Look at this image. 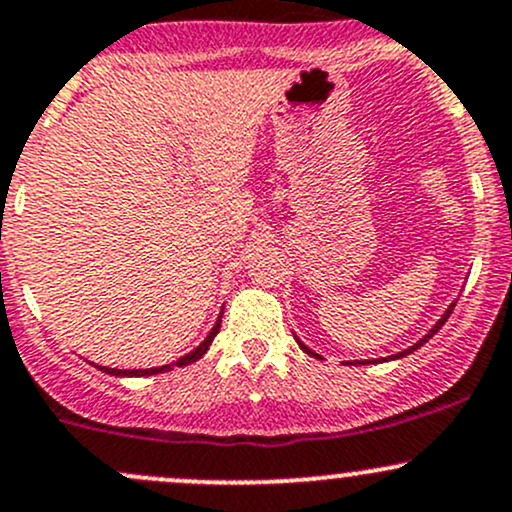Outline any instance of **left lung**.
<instances>
[{"mask_svg": "<svg viewBox=\"0 0 512 512\" xmlns=\"http://www.w3.org/2000/svg\"><path fill=\"white\" fill-rule=\"evenodd\" d=\"M452 308H454V306H449V308H447V313H445V316H442V318H440V323H435V328H432V330H430V333H428V335H425V338H423V340H420V342H415V345H413V347H408V350L398 352V355H393V357H406V355H411V352H413V350H418V347H420V345H425V342H428V340L432 338V335H435V333H437V330H440V328H442V325H445V320L449 318V313H452ZM299 345H301V350H303V352H308V355L318 357V355H316V352H313V350H308V347H306V345H303V342H299ZM393 357H391V359H393ZM318 359H320V357H318ZM359 364H362V362H359Z\"/></svg>", "mask_w": 512, "mask_h": 512, "instance_id": "8db88e82", "label": "left lung"}]
</instances>
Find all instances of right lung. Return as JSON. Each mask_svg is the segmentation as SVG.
I'll return each instance as SVG.
<instances>
[{
	"mask_svg": "<svg viewBox=\"0 0 512 512\" xmlns=\"http://www.w3.org/2000/svg\"><path fill=\"white\" fill-rule=\"evenodd\" d=\"M218 328H221V318L216 320V325H213V330L209 335H206V340L201 342L199 347H196L194 352H189V355H184L182 359H177V367H187V364H192V362H196V359H199L201 355H204L206 350H209V345L213 342V338H216V333H218ZM101 372H106V374H114V376H150V374H162V372H167V369H172V364H165V367H153V369H109V367H99Z\"/></svg>",
	"mask_w": 512,
	"mask_h": 512,
	"instance_id": "1",
	"label": "right lung"
}]
</instances>
